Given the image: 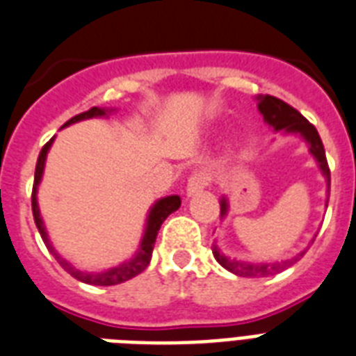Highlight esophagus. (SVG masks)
Here are the masks:
<instances>
[{
	"mask_svg": "<svg viewBox=\"0 0 356 356\" xmlns=\"http://www.w3.org/2000/svg\"><path fill=\"white\" fill-rule=\"evenodd\" d=\"M211 183V173L207 172V170H197L188 177V184H186V194L188 195H195L203 192V190L209 186Z\"/></svg>",
	"mask_w": 356,
	"mask_h": 356,
	"instance_id": "esophagus-1",
	"label": "esophagus"
}]
</instances>
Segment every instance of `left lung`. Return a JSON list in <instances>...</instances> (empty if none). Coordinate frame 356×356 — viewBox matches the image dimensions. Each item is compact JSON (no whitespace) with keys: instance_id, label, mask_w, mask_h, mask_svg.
Here are the masks:
<instances>
[{"instance_id":"obj_1","label":"left lung","mask_w":356,"mask_h":356,"mask_svg":"<svg viewBox=\"0 0 356 356\" xmlns=\"http://www.w3.org/2000/svg\"><path fill=\"white\" fill-rule=\"evenodd\" d=\"M259 111L262 113L264 120L270 123L271 127L275 131H286V133H298L301 134L307 142H309L310 153L314 155V159L320 164L321 172L327 177V183L331 181V170H329V164H327L325 149H323V142H321L320 134L316 131V127L309 120L305 118L303 114L296 111L293 107H290L288 103H284L282 99L275 96H260L259 97ZM227 212V201L222 200V214ZM214 253V259L220 262V264L229 270L234 275L240 277H264L271 275V273H279V271L286 270L288 266L292 264V260H284V262H275V264H248V262H240V260H229L227 257H223L218 248L212 249ZM303 253H299V257H303ZM298 260V259H296Z\"/></svg>"}]
</instances>
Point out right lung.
<instances>
[{
    "label": "right lung",
    "mask_w": 356,
    "mask_h": 356,
    "mask_svg": "<svg viewBox=\"0 0 356 356\" xmlns=\"http://www.w3.org/2000/svg\"><path fill=\"white\" fill-rule=\"evenodd\" d=\"M113 111L111 108H102V107H92L88 108L86 113H81L77 116H74L72 120L64 123V125H70V123L79 122V120H86V118H94V116H105V114H111ZM53 138L47 142L44 147H42L40 155H38V161H36V168H35V184H33V195H31V207H33V216H35V223L36 227H38V233H40L42 240L47 245V249L51 251V254L55 257L58 264L63 266L64 270L68 271L70 275L75 277L77 281L86 282V284H96V286H113V284H120V282H125L129 279H133L138 273L147 268L151 260V253H153V245H155L156 234H159V229H161L162 222L166 220L172 212H175L181 207V197L179 195H168L164 200H159L155 203V207L151 209L149 218H147V227H145V234L142 238V243H140L138 253L134 254L133 259L127 260V262H123L122 266L118 268H113V270L102 271V273H86V271H79L77 268L66 262V260L60 257V254L53 249V245L49 243V238H47L46 229H44V222H42L40 212H38V203H36V186L40 183L42 172H44V162H46V155L47 149H49V145H51Z\"/></svg>",
    "instance_id": "right-lung-1"
}]
</instances>
